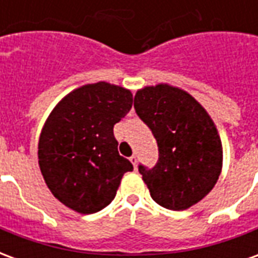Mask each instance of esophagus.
<instances>
[{"mask_svg":"<svg viewBox=\"0 0 258 258\" xmlns=\"http://www.w3.org/2000/svg\"><path fill=\"white\" fill-rule=\"evenodd\" d=\"M130 162L133 163L134 168H137V163H138V159H137V156H135V155H133V156L130 157Z\"/></svg>","mask_w":258,"mask_h":258,"instance_id":"obj_1","label":"esophagus"}]
</instances>
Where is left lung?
Here are the masks:
<instances>
[{"mask_svg": "<svg viewBox=\"0 0 258 258\" xmlns=\"http://www.w3.org/2000/svg\"><path fill=\"white\" fill-rule=\"evenodd\" d=\"M134 107L159 148L153 167L138 166L152 199L168 210L189 209L221 173V140L213 120L194 96L167 84L138 91Z\"/></svg>", "mask_w": 258, "mask_h": 258, "instance_id": "obj_1", "label": "left lung"}]
</instances>
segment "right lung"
<instances>
[{
    "instance_id": "right-lung-1",
    "label": "right lung",
    "mask_w": 258,
    "mask_h": 258,
    "mask_svg": "<svg viewBox=\"0 0 258 258\" xmlns=\"http://www.w3.org/2000/svg\"><path fill=\"white\" fill-rule=\"evenodd\" d=\"M133 94L105 81L70 92L55 106L38 142V164L52 195L81 214L105 209L133 164L120 156L113 127Z\"/></svg>"
}]
</instances>
